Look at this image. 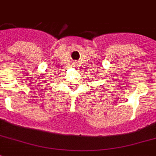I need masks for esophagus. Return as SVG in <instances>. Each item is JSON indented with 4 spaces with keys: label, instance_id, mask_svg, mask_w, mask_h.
Masks as SVG:
<instances>
[{
    "label": "esophagus",
    "instance_id": "obj_1",
    "mask_svg": "<svg viewBox=\"0 0 156 156\" xmlns=\"http://www.w3.org/2000/svg\"><path fill=\"white\" fill-rule=\"evenodd\" d=\"M78 62H73V67H74V68H76V67H78Z\"/></svg>",
    "mask_w": 156,
    "mask_h": 156
}]
</instances>
